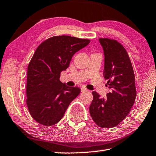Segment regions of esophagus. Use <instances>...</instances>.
Segmentation results:
<instances>
[{
  "instance_id": "obj_1",
  "label": "esophagus",
  "mask_w": 156,
  "mask_h": 156,
  "mask_svg": "<svg viewBox=\"0 0 156 156\" xmlns=\"http://www.w3.org/2000/svg\"><path fill=\"white\" fill-rule=\"evenodd\" d=\"M87 90L86 89V88H85V87H81V92H87Z\"/></svg>"
}]
</instances>
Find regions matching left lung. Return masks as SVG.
<instances>
[{
  "instance_id": "8db88e82",
  "label": "left lung",
  "mask_w": 156,
  "mask_h": 156,
  "mask_svg": "<svg viewBox=\"0 0 156 156\" xmlns=\"http://www.w3.org/2000/svg\"><path fill=\"white\" fill-rule=\"evenodd\" d=\"M105 56L104 78L110 89L106 98L95 91L90 106V113L102 128H113L130 113L136 99L135 77L127 51L117 41L99 39Z\"/></svg>"
}]
</instances>
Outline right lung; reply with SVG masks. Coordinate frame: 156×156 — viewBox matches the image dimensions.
Instances as JSON below:
<instances>
[{"label":"right lung","mask_w":156,"mask_h":156,"mask_svg":"<svg viewBox=\"0 0 156 156\" xmlns=\"http://www.w3.org/2000/svg\"><path fill=\"white\" fill-rule=\"evenodd\" d=\"M90 43L70 36L49 38L38 47L28 64L26 103L35 121L52 126L62 118L70 102L81 92L60 81L76 52Z\"/></svg>","instance_id":"right-lung-1"}]
</instances>
